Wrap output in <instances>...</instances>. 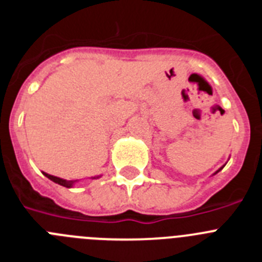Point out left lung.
<instances>
[{
    "label": "left lung",
    "mask_w": 262,
    "mask_h": 262,
    "mask_svg": "<svg viewBox=\"0 0 262 262\" xmlns=\"http://www.w3.org/2000/svg\"><path fill=\"white\" fill-rule=\"evenodd\" d=\"M222 169V168H221ZM221 169H219V170H221ZM219 170H217V172H219Z\"/></svg>",
    "instance_id": "8db88e82"
}]
</instances>
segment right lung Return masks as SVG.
I'll return each instance as SVG.
<instances>
[{
    "label": "right lung",
    "mask_w": 262,
    "mask_h": 262,
    "mask_svg": "<svg viewBox=\"0 0 262 262\" xmlns=\"http://www.w3.org/2000/svg\"><path fill=\"white\" fill-rule=\"evenodd\" d=\"M43 174H45L47 178H50L51 181L56 182V184L61 185V186H66V187H72V186H73V184H75V182H76V181H67V180H62V178H59V177H55V176L47 174V173H43Z\"/></svg>",
    "instance_id": "add662e5"
}]
</instances>
